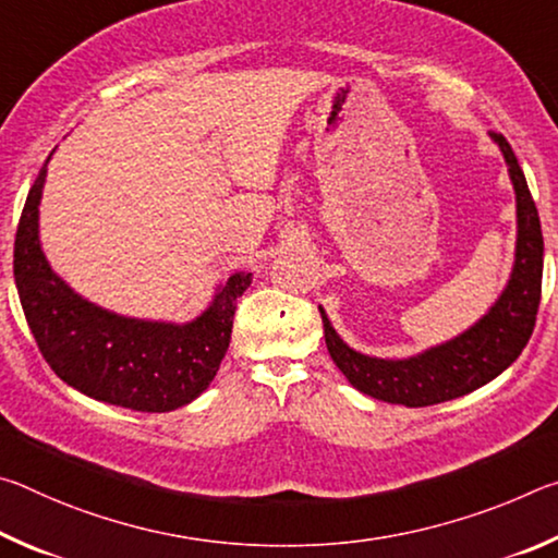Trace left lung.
Returning a JSON list of instances; mask_svg holds the SVG:
<instances>
[{
  "instance_id": "8db88e82",
  "label": "left lung",
  "mask_w": 558,
  "mask_h": 558,
  "mask_svg": "<svg viewBox=\"0 0 558 558\" xmlns=\"http://www.w3.org/2000/svg\"><path fill=\"white\" fill-rule=\"evenodd\" d=\"M502 149L509 179L517 194V253L514 268L502 295L489 313L468 332L450 342L426 349L409 359H376L347 347L325 310L319 307L325 325L327 352L349 384L372 399L401 403L409 409L442 403L480 389L502 374L522 354L536 325V310L542 300L544 239L539 211L529 192L522 167L499 132H489Z\"/></svg>"
}]
</instances>
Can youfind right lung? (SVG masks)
I'll list each match as a JSON object with an SVG mask.
<instances>
[{"instance_id":"add662e5","label":"right lung","mask_w":558,"mask_h":558,"mask_svg":"<svg viewBox=\"0 0 558 558\" xmlns=\"http://www.w3.org/2000/svg\"><path fill=\"white\" fill-rule=\"evenodd\" d=\"M49 162V159H46ZM46 165L26 196L14 239V280L41 354L73 389L122 409L165 413L194 401L219 372L231 342L235 300L251 272H235L186 325L108 313L65 286L39 243Z\"/></svg>"}]
</instances>
